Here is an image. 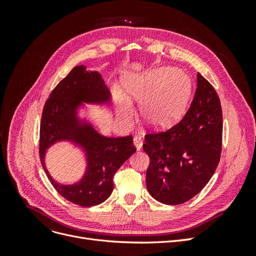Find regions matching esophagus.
<instances>
[{"label":"esophagus","mask_w":256,"mask_h":256,"mask_svg":"<svg viewBox=\"0 0 256 256\" xmlns=\"http://www.w3.org/2000/svg\"><path fill=\"white\" fill-rule=\"evenodd\" d=\"M134 146H136V148L138 150H140L141 148H142V145H143V141H142V138L138 136H136L134 138Z\"/></svg>","instance_id":"34e87169"}]
</instances>
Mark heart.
<instances>
[{
  "label": "heart",
  "mask_w": 256,
  "mask_h": 256,
  "mask_svg": "<svg viewBox=\"0 0 256 256\" xmlns=\"http://www.w3.org/2000/svg\"><path fill=\"white\" fill-rule=\"evenodd\" d=\"M125 90L131 98L141 102V114L150 125L166 127L182 113L190 92V82L177 69L164 67L145 76H128ZM114 96L120 118L129 122L134 116L130 100L118 88H114Z\"/></svg>",
  "instance_id": "1"
}]
</instances>
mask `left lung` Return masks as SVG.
Wrapping results in <instances>:
<instances>
[{"label":"left lung","instance_id":"obj_1","mask_svg":"<svg viewBox=\"0 0 256 256\" xmlns=\"http://www.w3.org/2000/svg\"><path fill=\"white\" fill-rule=\"evenodd\" d=\"M150 157L146 186L158 202L178 205L200 192L210 180L222 150V109L216 92L198 74L189 110L164 132L145 136Z\"/></svg>","mask_w":256,"mask_h":256}]
</instances>
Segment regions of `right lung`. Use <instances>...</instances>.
<instances>
[{
	"instance_id": "1",
	"label": "right lung",
	"mask_w": 256,
	"mask_h": 256,
	"mask_svg": "<svg viewBox=\"0 0 256 256\" xmlns=\"http://www.w3.org/2000/svg\"><path fill=\"white\" fill-rule=\"evenodd\" d=\"M110 98L102 74L80 65L56 85L44 106L40 138L42 164L54 189L69 202L82 207L102 204L111 196L114 174L136 150L132 136L108 138L98 134L88 122L79 118L78 110L83 102L108 104ZM60 140L81 146L87 157L84 177L72 185L56 182L45 168L46 150Z\"/></svg>"
}]
</instances>
